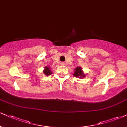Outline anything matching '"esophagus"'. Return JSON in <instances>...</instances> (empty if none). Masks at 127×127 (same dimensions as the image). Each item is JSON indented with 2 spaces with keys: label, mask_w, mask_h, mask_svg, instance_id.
<instances>
[{
  "label": "esophagus",
  "mask_w": 127,
  "mask_h": 127,
  "mask_svg": "<svg viewBox=\"0 0 127 127\" xmlns=\"http://www.w3.org/2000/svg\"><path fill=\"white\" fill-rule=\"evenodd\" d=\"M61 64H62V65H64V63H61Z\"/></svg>",
  "instance_id": "obj_1"
}]
</instances>
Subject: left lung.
Listing matches in <instances>:
<instances>
[{
  "mask_svg": "<svg viewBox=\"0 0 127 127\" xmlns=\"http://www.w3.org/2000/svg\"><path fill=\"white\" fill-rule=\"evenodd\" d=\"M73 76L77 77H84L85 76L80 67H77L75 68V71L73 74Z\"/></svg>",
  "mask_w": 127,
  "mask_h": 127,
  "instance_id": "8db88e82",
  "label": "left lung"
}]
</instances>
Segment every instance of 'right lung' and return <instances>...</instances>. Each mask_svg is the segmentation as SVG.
<instances>
[{
    "label": "right lung",
    "mask_w": 127,
    "mask_h": 127,
    "mask_svg": "<svg viewBox=\"0 0 127 127\" xmlns=\"http://www.w3.org/2000/svg\"><path fill=\"white\" fill-rule=\"evenodd\" d=\"M44 73L45 74V75L50 76V74H52V72L51 71V70H50V67H45V70H44Z\"/></svg>",
    "instance_id": "right-lung-1"
}]
</instances>
